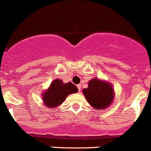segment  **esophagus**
<instances>
[{
  "mask_svg": "<svg viewBox=\"0 0 151 151\" xmlns=\"http://www.w3.org/2000/svg\"><path fill=\"white\" fill-rule=\"evenodd\" d=\"M77 87H78V91H79V92H80L81 89V84H78L77 85Z\"/></svg>",
  "mask_w": 151,
  "mask_h": 151,
  "instance_id": "obj_1",
  "label": "esophagus"
}]
</instances>
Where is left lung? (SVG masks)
<instances>
[{
  "mask_svg": "<svg viewBox=\"0 0 151 151\" xmlns=\"http://www.w3.org/2000/svg\"><path fill=\"white\" fill-rule=\"evenodd\" d=\"M87 102L95 109H105L114 100V89L106 81L97 78L90 80L88 87L83 89Z\"/></svg>",
  "mask_w": 151,
  "mask_h": 151,
  "instance_id": "left-lung-1",
  "label": "left lung"
}]
</instances>
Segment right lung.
I'll return each mask as SVG.
<instances>
[{"label":"right lung","instance_id":"1","mask_svg":"<svg viewBox=\"0 0 151 151\" xmlns=\"http://www.w3.org/2000/svg\"><path fill=\"white\" fill-rule=\"evenodd\" d=\"M78 88L71 82L64 83L60 79L53 81L48 89L42 93V99L46 106L55 109L61 105L70 94L78 92Z\"/></svg>","mask_w":151,"mask_h":151}]
</instances>
